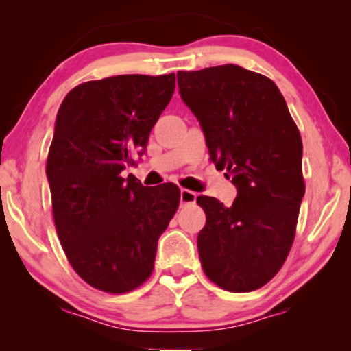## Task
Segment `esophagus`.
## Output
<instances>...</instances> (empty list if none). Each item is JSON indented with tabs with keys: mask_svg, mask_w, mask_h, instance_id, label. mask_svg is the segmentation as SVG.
Listing matches in <instances>:
<instances>
[{
	"mask_svg": "<svg viewBox=\"0 0 351 351\" xmlns=\"http://www.w3.org/2000/svg\"><path fill=\"white\" fill-rule=\"evenodd\" d=\"M196 201V193L191 190L182 189L180 190V203L182 204H193Z\"/></svg>",
	"mask_w": 351,
	"mask_h": 351,
	"instance_id": "1",
	"label": "esophagus"
}]
</instances>
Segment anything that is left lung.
Listing matches in <instances>:
<instances>
[{
  "mask_svg": "<svg viewBox=\"0 0 351 351\" xmlns=\"http://www.w3.org/2000/svg\"><path fill=\"white\" fill-rule=\"evenodd\" d=\"M177 83L210 160L238 190L230 208L196 199L206 213L201 267L225 291H256L280 271L295 237L305 195L300 132L276 84L256 71L227 64L179 71Z\"/></svg>",
  "mask_w": 351,
  "mask_h": 351,
  "instance_id": "8db88e82",
  "label": "left lung"
}]
</instances>
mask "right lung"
<instances>
[{"label": "right lung", "instance_id": "right-lung-1", "mask_svg": "<svg viewBox=\"0 0 351 351\" xmlns=\"http://www.w3.org/2000/svg\"><path fill=\"white\" fill-rule=\"evenodd\" d=\"M174 88V73L88 81L57 112L46 165L52 215L70 265L95 289L123 294L147 281L179 208L177 185L147 189L123 177L147 150Z\"/></svg>", "mask_w": 351, "mask_h": 351}]
</instances>
